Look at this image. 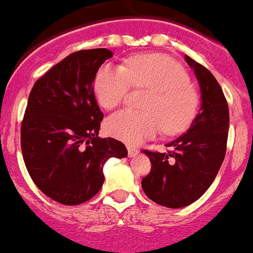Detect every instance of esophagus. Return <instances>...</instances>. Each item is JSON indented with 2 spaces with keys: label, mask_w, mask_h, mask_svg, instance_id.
Instances as JSON below:
<instances>
[{
  "label": "esophagus",
  "mask_w": 253,
  "mask_h": 253,
  "mask_svg": "<svg viewBox=\"0 0 253 253\" xmlns=\"http://www.w3.org/2000/svg\"><path fill=\"white\" fill-rule=\"evenodd\" d=\"M127 152H128V157H135L136 154H139V149L133 148V146H127Z\"/></svg>",
  "instance_id": "1"
}]
</instances>
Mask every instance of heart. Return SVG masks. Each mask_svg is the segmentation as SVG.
<instances>
[{
	"mask_svg": "<svg viewBox=\"0 0 253 253\" xmlns=\"http://www.w3.org/2000/svg\"><path fill=\"white\" fill-rule=\"evenodd\" d=\"M189 82L185 69L163 55H136L127 59L125 67L104 65L95 76L94 92L105 109L118 107L131 84L150 90L141 104L144 110H121L108 118L105 130L132 145L152 139L162 127L169 135L185 131L199 107Z\"/></svg>",
	"mask_w": 253,
	"mask_h": 253,
	"instance_id": "1",
	"label": "heart"
}]
</instances>
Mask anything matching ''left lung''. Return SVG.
<instances>
[{"label":"left lung","mask_w":253,"mask_h":253,"mask_svg":"<svg viewBox=\"0 0 253 253\" xmlns=\"http://www.w3.org/2000/svg\"><path fill=\"white\" fill-rule=\"evenodd\" d=\"M185 60L201 86V112L186 133L167 144V153L144 150L152 163L141 180L144 193L169 209L185 207L205 194L224 162L228 141L229 107L221 87L207 68L188 55Z\"/></svg>","instance_id":"obj_1"}]
</instances>
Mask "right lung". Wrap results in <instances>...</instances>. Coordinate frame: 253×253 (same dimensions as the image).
<instances>
[{"label":"right lung","instance_id":"add662e5","mask_svg":"<svg viewBox=\"0 0 253 253\" xmlns=\"http://www.w3.org/2000/svg\"><path fill=\"white\" fill-rule=\"evenodd\" d=\"M112 56L108 48L68 55L29 94L20 130L25 167L37 188L61 205L92 198L103 186L104 163L127 157L125 144L97 136L104 116L92 82Z\"/></svg>","mask_w":253,"mask_h":253}]
</instances>
